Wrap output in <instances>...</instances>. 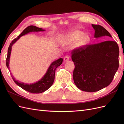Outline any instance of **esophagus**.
<instances>
[{
    "label": "esophagus",
    "mask_w": 124,
    "mask_h": 124,
    "mask_svg": "<svg viewBox=\"0 0 124 124\" xmlns=\"http://www.w3.org/2000/svg\"><path fill=\"white\" fill-rule=\"evenodd\" d=\"M69 60V56L66 55V56H65V57H64V61H65V62L68 61Z\"/></svg>",
    "instance_id": "1"
}]
</instances>
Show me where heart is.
Segmentation results:
<instances>
[{"instance_id":"heart-1","label":"heart","mask_w":124,"mask_h":124,"mask_svg":"<svg viewBox=\"0 0 124 124\" xmlns=\"http://www.w3.org/2000/svg\"><path fill=\"white\" fill-rule=\"evenodd\" d=\"M84 35V33L80 31H77L73 32L71 35V38L74 41H78L79 40L81 37ZM89 41V37L87 35H85L82 37L80 40V46H84Z\"/></svg>"}]
</instances>
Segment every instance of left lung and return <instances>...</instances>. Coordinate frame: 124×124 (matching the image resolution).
Instances as JSON below:
<instances>
[{
	"label": "left lung",
	"mask_w": 124,
	"mask_h": 124,
	"mask_svg": "<svg viewBox=\"0 0 124 124\" xmlns=\"http://www.w3.org/2000/svg\"><path fill=\"white\" fill-rule=\"evenodd\" d=\"M92 26L95 38L112 37L102 26ZM119 52L117 43L111 40L84 45L73 50V78L77 87L84 92H95L109 85L118 68Z\"/></svg>",
	"instance_id": "left-lung-1"
}]
</instances>
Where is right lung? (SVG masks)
<instances>
[{
	"mask_svg": "<svg viewBox=\"0 0 124 124\" xmlns=\"http://www.w3.org/2000/svg\"><path fill=\"white\" fill-rule=\"evenodd\" d=\"M44 30L42 28L37 27L35 26L31 25L28 26L26 27L23 31L21 34L17 37V38L14 39L10 44L8 50V54L6 58V65L8 68L9 69V59L10 56L11 52V48H12V45L16 42V41L19 39L20 37L25 34H27L29 32L32 31H43ZM63 59L59 58L51 63V65L48 68L46 73L44 75L43 77L41 79L35 83L27 84H25L22 82H18L13 78L14 82L16 83L18 86H19L20 87L25 90L26 91H27L29 93H39L45 92L46 90L49 88L53 84L54 79H55V70L61 65Z\"/></svg>",
	"mask_w": 124,
	"mask_h": 124,
	"instance_id": "1",
	"label": "right lung"
}]
</instances>
